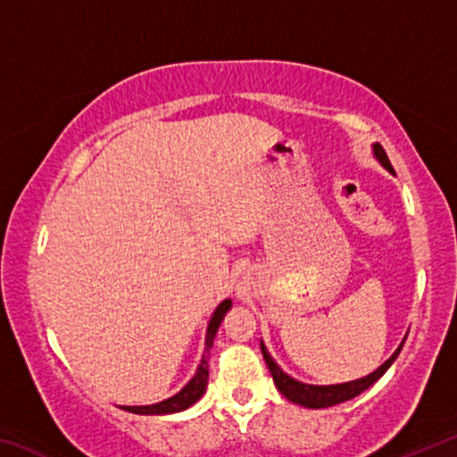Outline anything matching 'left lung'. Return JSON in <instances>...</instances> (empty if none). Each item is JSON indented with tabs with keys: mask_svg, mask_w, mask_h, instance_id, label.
<instances>
[{
	"mask_svg": "<svg viewBox=\"0 0 457 457\" xmlns=\"http://www.w3.org/2000/svg\"><path fill=\"white\" fill-rule=\"evenodd\" d=\"M373 153H375V157L378 159V163H381L386 169V171L393 173L391 161H389V157H386L383 146L375 143ZM405 338H403V343L399 345V349L393 353L381 367L373 370V373L362 377V378H357V381L340 383V385H306V383H300V381H296V378L286 375L284 370L276 365V361L270 357V353L266 351L264 343H260V346H262V354H264L266 365L270 369V373H272V378H274V383L278 386V391H280L286 399L292 401V403H298V405L308 407V409H322V407H332V405L343 403V401H349L353 397H357V395H361L362 391L369 389L370 385L377 383L378 378L385 375V370L393 365V361L397 359V354L401 353V349H403V345H405Z\"/></svg>",
	"mask_w": 457,
	"mask_h": 457,
	"instance_id": "obj_1",
	"label": "left lung"
}]
</instances>
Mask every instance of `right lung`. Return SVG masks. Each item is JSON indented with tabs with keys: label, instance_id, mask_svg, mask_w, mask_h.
Returning a JSON list of instances; mask_svg holds the SVG:
<instances>
[{
	"label": "right lung",
	"instance_id": "1",
	"mask_svg": "<svg viewBox=\"0 0 457 457\" xmlns=\"http://www.w3.org/2000/svg\"><path fill=\"white\" fill-rule=\"evenodd\" d=\"M229 308H231V300H223V303L218 308H215L212 320H210V324H207L204 357H201V362H199V367L195 370V375H193L191 381L185 385L183 389L177 393V395L161 401V403H154V405H135V407L120 405V409H125V411H129V413H137V415H165V413L183 411V409H187L193 403H197L201 395L205 393L207 378H210V365H207V361H210V351L213 346L215 332H218L223 316H226Z\"/></svg>",
	"mask_w": 457,
	"mask_h": 457
}]
</instances>
